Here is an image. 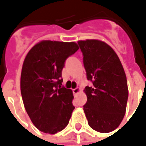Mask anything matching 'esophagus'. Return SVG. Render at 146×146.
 <instances>
[{"label":"esophagus","instance_id":"34e87169","mask_svg":"<svg viewBox=\"0 0 146 146\" xmlns=\"http://www.w3.org/2000/svg\"><path fill=\"white\" fill-rule=\"evenodd\" d=\"M81 92V88L79 87L76 88H74L73 89V93H74V95H77V94H79V93Z\"/></svg>","mask_w":146,"mask_h":146}]
</instances>
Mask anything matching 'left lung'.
<instances>
[{"label":"left lung","instance_id":"left-lung-1","mask_svg":"<svg viewBox=\"0 0 146 146\" xmlns=\"http://www.w3.org/2000/svg\"><path fill=\"white\" fill-rule=\"evenodd\" d=\"M87 79L84 111L93 130L107 133L119 126L126 112L128 88L123 65L115 50L99 40H79Z\"/></svg>","mask_w":146,"mask_h":146}]
</instances>
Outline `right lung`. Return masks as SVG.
<instances>
[{
    "instance_id": "add662e5",
    "label": "right lung",
    "mask_w": 146,
    "mask_h": 146,
    "mask_svg": "<svg viewBox=\"0 0 146 146\" xmlns=\"http://www.w3.org/2000/svg\"><path fill=\"white\" fill-rule=\"evenodd\" d=\"M79 49L76 42L42 40L26 56L21 72L23 102L40 131L55 134L67 126L75 109L72 90L62 85L66 59Z\"/></svg>"
}]
</instances>
